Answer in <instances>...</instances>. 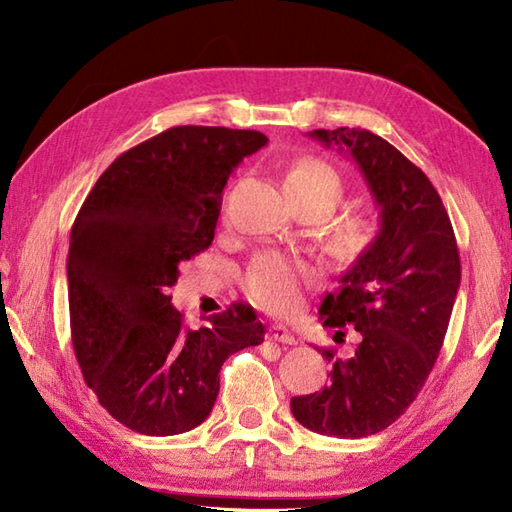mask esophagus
I'll return each instance as SVG.
<instances>
[{
	"mask_svg": "<svg viewBox=\"0 0 512 512\" xmlns=\"http://www.w3.org/2000/svg\"><path fill=\"white\" fill-rule=\"evenodd\" d=\"M268 336H270V341H277V343H286V345H295L297 343V336L292 334L286 325H281V323H275V325H270L268 328Z\"/></svg>",
	"mask_w": 512,
	"mask_h": 512,
	"instance_id": "1",
	"label": "esophagus"
}]
</instances>
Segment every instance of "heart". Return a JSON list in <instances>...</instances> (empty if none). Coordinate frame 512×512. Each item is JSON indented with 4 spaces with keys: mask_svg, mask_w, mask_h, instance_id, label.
Returning a JSON list of instances; mask_svg holds the SVG:
<instances>
[{
    "mask_svg": "<svg viewBox=\"0 0 512 512\" xmlns=\"http://www.w3.org/2000/svg\"><path fill=\"white\" fill-rule=\"evenodd\" d=\"M286 193L295 206L328 215L345 193V180L332 162L303 156L286 171ZM376 224L365 213H347L334 222L336 239L350 250H361L374 237ZM317 279L314 268L297 257L264 253L255 257L246 273V290L257 306L270 312H292L301 301V290Z\"/></svg>",
    "mask_w": 512,
    "mask_h": 512,
    "instance_id": "1",
    "label": "heart"
}]
</instances>
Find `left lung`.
<instances>
[{"label": "left lung", "mask_w": 512, "mask_h": 512, "mask_svg": "<svg viewBox=\"0 0 512 512\" xmlns=\"http://www.w3.org/2000/svg\"><path fill=\"white\" fill-rule=\"evenodd\" d=\"M325 147L350 154L380 211L374 242L325 295V328L361 336L350 358H334L328 387L290 400L303 427L332 438L387 429L431 374L460 288V253L447 209L429 178L387 140L356 127L314 129Z\"/></svg>", "instance_id": "1"}]
</instances>
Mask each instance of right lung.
<instances>
[{
    "instance_id": "1",
    "label": "right lung",
    "mask_w": 512,
    "mask_h": 512,
    "mask_svg": "<svg viewBox=\"0 0 512 512\" xmlns=\"http://www.w3.org/2000/svg\"><path fill=\"white\" fill-rule=\"evenodd\" d=\"M268 143L262 132L171 127L118 156L70 233L68 301L76 361L127 429L178 436L202 424L231 354L264 341L253 308L191 330L167 288L209 248L228 176Z\"/></svg>"
}]
</instances>
